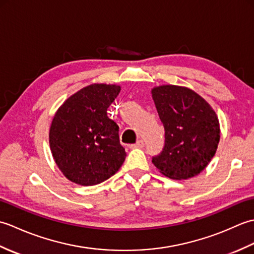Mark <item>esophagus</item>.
Returning a JSON list of instances; mask_svg holds the SVG:
<instances>
[{
  "label": "esophagus",
  "instance_id": "1",
  "mask_svg": "<svg viewBox=\"0 0 254 254\" xmlns=\"http://www.w3.org/2000/svg\"><path fill=\"white\" fill-rule=\"evenodd\" d=\"M130 147L131 148H142V147H144V141L143 139H138L135 144L130 145Z\"/></svg>",
  "mask_w": 254,
  "mask_h": 254
}]
</instances>
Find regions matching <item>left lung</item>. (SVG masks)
<instances>
[{"label":"left lung","instance_id":"left-lung-1","mask_svg":"<svg viewBox=\"0 0 254 254\" xmlns=\"http://www.w3.org/2000/svg\"><path fill=\"white\" fill-rule=\"evenodd\" d=\"M160 121L165 127V146L153 164L171 179L197 176L214 157L220 130L216 113L195 91L176 85L152 89Z\"/></svg>","mask_w":254,"mask_h":254}]
</instances>
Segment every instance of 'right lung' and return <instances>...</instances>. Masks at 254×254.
<instances>
[{"label": "right lung", "mask_w": 254, "mask_h": 254, "mask_svg": "<svg viewBox=\"0 0 254 254\" xmlns=\"http://www.w3.org/2000/svg\"><path fill=\"white\" fill-rule=\"evenodd\" d=\"M120 90L118 85H89L66 99L55 115L49 132L51 153L69 181L98 185L122 166L127 153L119 127L107 116Z\"/></svg>", "instance_id": "add662e5"}]
</instances>
